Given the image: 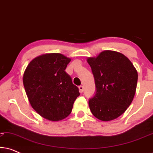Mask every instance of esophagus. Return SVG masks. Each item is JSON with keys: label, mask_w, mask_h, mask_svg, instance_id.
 <instances>
[{"label": "esophagus", "mask_w": 153, "mask_h": 153, "mask_svg": "<svg viewBox=\"0 0 153 153\" xmlns=\"http://www.w3.org/2000/svg\"><path fill=\"white\" fill-rule=\"evenodd\" d=\"M79 92H80V93H83V85H80V86H79Z\"/></svg>", "instance_id": "esophagus-1"}]
</instances>
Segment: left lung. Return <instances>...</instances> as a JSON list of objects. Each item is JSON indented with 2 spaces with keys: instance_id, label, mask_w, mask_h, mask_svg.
<instances>
[{
  "instance_id": "1",
  "label": "left lung",
  "mask_w": 153,
  "mask_h": 153,
  "mask_svg": "<svg viewBox=\"0 0 153 153\" xmlns=\"http://www.w3.org/2000/svg\"><path fill=\"white\" fill-rule=\"evenodd\" d=\"M95 78L97 92L89 100L95 118L102 121L116 119L130 105L137 90L138 73L123 53L106 50L87 58Z\"/></svg>"
}]
</instances>
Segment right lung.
Masks as SVG:
<instances>
[{
    "instance_id": "obj_1",
    "label": "right lung",
    "mask_w": 153,
    "mask_h": 153,
    "mask_svg": "<svg viewBox=\"0 0 153 153\" xmlns=\"http://www.w3.org/2000/svg\"><path fill=\"white\" fill-rule=\"evenodd\" d=\"M71 58L58 53H45L29 62L23 76L25 91L30 105L44 118L59 121L72 112L80 95L65 72Z\"/></svg>"
}]
</instances>
